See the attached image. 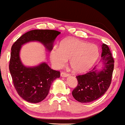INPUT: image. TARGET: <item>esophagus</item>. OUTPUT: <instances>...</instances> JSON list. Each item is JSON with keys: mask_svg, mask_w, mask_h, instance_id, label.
Returning a JSON list of instances; mask_svg holds the SVG:
<instances>
[{"mask_svg": "<svg viewBox=\"0 0 125 125\" xmlns=\"http://www.w3.org/2000/svg\"><path fill=\"white\" fill-rule=\"evenodd\" d=\"M61 77H68L69 76V74L68 73H66V72H62L61 73Z\"/></svg>", "mask_w": 125, "mask_h": 125, "instance_id": "1", "label": "esophagus"}]
</instances>
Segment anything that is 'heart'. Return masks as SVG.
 I'll use <instances>...</instances> for the list:
<instances>
[{"label": "heart", "mask_w": 125, "mask_h": 125, "mask_svg": "<svg viewBox=\"0 0 125 125\" xmlns=\"http://www.w3.org/2000/svg\"><path fill=\"white\" fill-rule=\"evenodd\" d=\"M99 56L98 46L74 38L64 40L59 48L51 51L50 61L56 69L63 67L70 59V65L76 73H83L93 66Z\"/></svg>", "instance_id": "b5f03b06"}]
</instances>
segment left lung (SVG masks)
<instances>
[{"instance_id":"left-lung-1","label":"left lung","mask_w":125,"mask_h":125,"mask_svg":"<svg viewBox=\"0 0 125 125\" xmlns=\"http://www.w3.org/2000/svg\"><path fill=\"white\" fill-rule=\"evenodd\" d=\"M103 66L101 69L95 66L86 74L79 75L77 86L72 91L76 100L82 103H88L102 97L111 84L114 67V61L109 47L102 45L101 59Z\"/></svg>"}]
</instances>
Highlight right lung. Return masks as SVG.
I'll return each instance as SVG.
<instances>
[{
    "label": "right lung",
    "mask_w": 125,
    "mask_h": 125,
    "mask_svg": "<svg viewBox=\"0 0 125 125\" xmlns=\"http://www.w3.org/2000/svg\"><path fill=\"white\" fill-rule=\"evenodd\" d=\"M61 32L51 30H34L21 36L11 46L9 70L13 84L19 95L31 103H38L48 95L51 84L60 77V72L51 68L45 62L35 66H26L20 57L21 46L30 42H39L50 52Z\"/></svg>",
    "instance_id": "add662e5"
}]
</instances>
